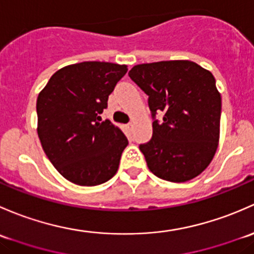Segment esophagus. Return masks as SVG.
<instances>
[{"instance_id":"esophagus-1","label":"esophagus","mask_w":254,"mask_h":254,"mask_svg":"<svg viewBox=\"0 0 254 254\" xmlns=\"http://www.w3.org/2000/svg\"><path fill=\"white\" fill-rule=\"evenodd\" d=\"M127 126H128V128H132L133 127V124H132V122H129V124H128Z\"/></svg>"}]
</instances>
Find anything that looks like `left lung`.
<instances>
[{
	"label": "left lung",
	"instance_id": "8db88e82",
	"mask_svg": "<svg viewBox=\"0 0 254 254\" xmlns=\"http://www.w3.org/2000/svg\"><path fill=\"white\" fill-rule=\"evenodd\" d=\"M128 75L148 95L153 117V137L139 145L149 170L170 182L202 174L220 133L221 96L214 75L192 61L137 64ZM158 112L164 114L161 122Z\"/></svg>",
	"mask_w": 254,
	"mask_h": 254
}]
</instances>
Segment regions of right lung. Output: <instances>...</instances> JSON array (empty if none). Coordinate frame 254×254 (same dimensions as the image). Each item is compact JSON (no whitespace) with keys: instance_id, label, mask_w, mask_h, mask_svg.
Returning <instances> with one entry per match:
<instances>
[{"instance_id":"1","label":"right lung","mask_w":254,"mask_h":254,"mask_svg":"<svg viewBox=\"0 0 254 254\" xmlns=\"http://www.w3.org/2000/svg\"><path fill=\"white\" fill-rule=\"evenodd\" d=\"M126 64L89 61L59 69L36 100L38 135L51 164L79 186L109 181L119 170L128 139L101 120Z\"/></svg>"}]
</instances>
